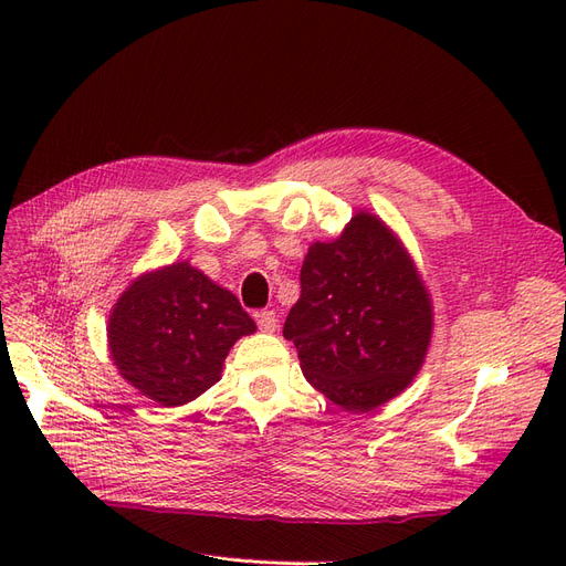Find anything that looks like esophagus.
<instances>
[{
	"mask_svg": "<svg viewBox=\"0 0 566 566\" xmlns=\"http://www.w3.org/2000/svg\"><path fill=\"white\" fill-rule=\"evenodd\" d=\"M254 318H256V325H260L262 333H273V331L279 328V316H276V312H273V310L256 312Z\"/></svg>",
	"mask_w": 566,
	"mask_h": 566,
	"instance_id": "1",
	"label": "esophagus"
}]
</instances>
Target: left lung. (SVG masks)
Wrapping results in <instances>:
<instances>
[{
    "mask_svg": "<svg viewBox=\"0 0 566 566\" xmlns=\"http://www.w3.org/2000/svg\"><path fill=\"white\" fill-rule=\"evenodd\" d=\"M283 337L304 378L333 403L364 413L413 380L432 335L430 295L380 219L356 214L333 243H314Z\"/></svg>",
    "mask_w": 566,
    "mask_h": 566,
    "instance_id": "8db88e82",
    "label": "left lung"
}]
</instances>
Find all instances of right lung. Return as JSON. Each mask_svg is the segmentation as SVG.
Returning <instances> with one entry per match:
<instances>
[{
    "label": "right lung",
    "instance_id": "obj_1",
    "mask_svg": "<svg viewBox=\"0 0 566 566\" xmlns=\"http://www.w3.org/2000/svg\"><path fill=\"white\" fill-rule=\"evenodd\" d=\"M254 321L229 290L186 262L136 279L117 300L108 345L119 375L160 406L193 401L217 380Z\"/></svg>",
    "mask_w": 566,
    "mask_h": 566
}]
</instances>
